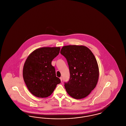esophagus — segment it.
Listing matches in <instances>:
<instances>
[{
  "mask_svg": "<svg viewBox=\"0 0 126 126\" xmlns=\"http://www.w3.org/2000/svg\"><path fill=\"white\" fill-rule=\"evenodd\" d=\"M60 81L62 82V80H63V78H62V77H60Z\"/></svg>",
  "mask_w": 126,
  "mask_h": 126,
  "instance_id": "34e87169",
  "label": "esophagus"
}]
</instances>
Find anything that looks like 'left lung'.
Returning <instances> with one entry per match:
<instances>
[{
	"mask_svg": "<svg viewBox=\"0 0 126 126\" xmlns=\"http://www.w3.org/2000/svg\"><path fill=\"white\" fill-rule=\"evenodd\" d=\"M60 53L66 58L70 72L69 80L64 85L66 92L76 99L88 96L95 87L99 76L95 56L83 45L63 46Z\"/></svg>",
	"mask_w": 126,
	"mask_h": 126,
	"instance_id": "8db88e82",
	"label": "left lung"
}]
</instances>
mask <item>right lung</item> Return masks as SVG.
Listing matches in <instances>:
<instances>
[{
    "label": "right lung",
    "mask_w": 126,
    "mask_h": 126,
    "mask_svg": "<svg viewBox=\"0 0 126 126\" xmlns=\"http://www.w3.org/2000/svg\"><path fill=\"white\" fill-rule=\"evenodd\" d=\"M60 47H42L32 52L27 58L23 75L27 88L34 96L45 98L50 95L60 79L56 75L51 62L60 53Z\"/></svg>",
    "instance_id": "add662e5"
}]
</instances>
